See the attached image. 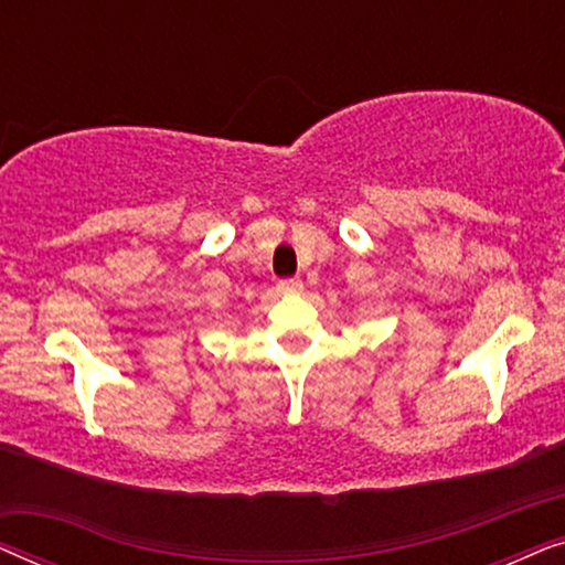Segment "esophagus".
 Returning a JSON list of instances; mask_svg holds the SVG:
<instances>
[{
  "instance_id": "obj_1",
  "label": "esophagus",
  "mask_w": 565,
  "mask_h": 565,
  "mask_svg": "<svg viewBox=\"0 0 565 565\" xmlns=\"http://www.w3.org/2000/svg\"><path fill=\"white\" fill-rule=\"evenodd\" d=\"M277 290H280V292H300V290H303V282H300L298 277H285V280L277 282Z\"/></svg>"
}]
</instances>
